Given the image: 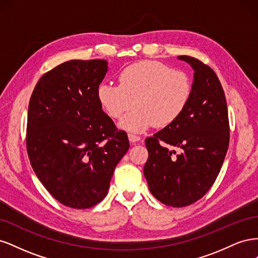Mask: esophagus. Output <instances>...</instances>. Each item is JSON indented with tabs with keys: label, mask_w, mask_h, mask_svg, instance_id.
I'll list each match as a JSON object with an SVG mask.
<instances>
[{
	"label": "esophagus",
	"mask_w": 258,
	"mask_h": 258,
	"mask_svg": "<svg viewBox=\"0 0 258 258\" xmlns=\"http://www.w3.org/2000/svg\"><path fill=\"white\" fill-rule=\"evenodd\" d=\"M128 138H129V141H130L132 144H135V143H138V142L141 141V138H140L139 136L132 135V134H129V135H128Z\"/></svg>",
	"instance_id": "obj_1"
}]
</instances>
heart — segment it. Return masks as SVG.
I'll return each mask as SVG.
<instances>
[{
    "label": "heart",
    "instance_id": "heart-1",
    "mask_svg": "<svg viewBox=\"0 0 258 258\" xmlns=\"http://www.w3.org/2000/svg\"><path fill=\"white\" fill-rule=\"evenodd\" d=\"M192 92L190 76L159 61L144 60L122 69L118 85L102 83L97 98L108 117L120 120L123 130L134 134L152 126L165 128L176 121L188 104Z\"/></svg>",
    "mask_w": 258,
    "mask_h": 258
}]
</instances>
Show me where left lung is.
<instances>
[{"instance_id":"obj_1","label":"left lung","mask_w":258,"mask_h":258,"mask_svg":"<svg viewBox=\"0 0 258 258\" xmlns=\"http://www.w3.org/2000/svg\"><path fill=\"white\" fill-rule=\"evenodd\" d=\"M192 67L191 97L179 118L145 140L144 175L153 196L174 208L201 199L220 173L229 145V119L222 84L197 58L179 56ZM169 147L181 153L175 158Z\"/></svg>"}]
</instances>
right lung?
<instances>
[{"mask_svg":"<svg viewBox=\"0 0 258 258\" xmlns=\"http://www.w3.org/2000/svg\"><path fill=\"white\" fill-rule=\"evenodd\" d=\"M107 61L70 60L46 72L31 95L27 152L36 176L60 204L88 209L106 196L129 150L126 132L101 107Z\"/></svg>","mask_w":258,"mask_h":258,"instance_id":"add662e5","label":"right lung"}]
</instances>
